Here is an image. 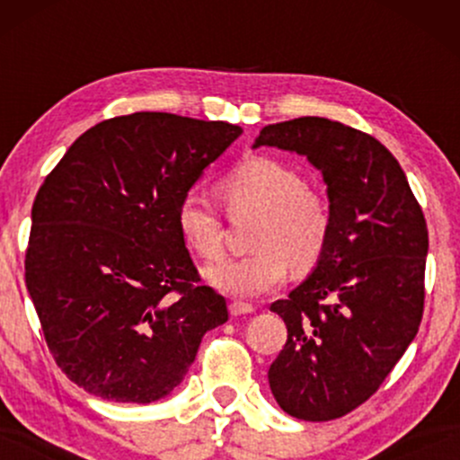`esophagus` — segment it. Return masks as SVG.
Returning a JSON list of instances; mask_svg holds the SVG:
<instances>
[{
	"instance_id": "34e87169",
	"label": "esophagus",
	"mask_w": 460,
	"mask_h": 460,
	"mask_svg": "<svg viewBox=\"0 0 460 460\" xmlns=\"http://www.w3.org/2000/svg\"><path fill=\"white\" fill-rule=\"evenodd\" d=\"M229 311H231V315H246V314H252L255 307L248 303H242V300H231Z\"/></svg>"
}]
</instances>
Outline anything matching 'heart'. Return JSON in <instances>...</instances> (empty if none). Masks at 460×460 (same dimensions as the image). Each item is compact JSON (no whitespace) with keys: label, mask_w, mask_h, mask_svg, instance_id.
Masks as SVG:
<instances>
[{"label":"heart","mask_w":460,"mask_h":460,"mask_svg":"<svg viewBox=\"0 0 460 460\" xmlns=\"http://www.w3.org/2000/svg\"><path fill=\"white\" fill-rule=\"evenodd\" d=\"M220 199L231 216L257 214L251 251L209 266V283L235 296H260L283 281L288 268L307 272L324 255L331 209L307 188L305 177L272 157H248L220 181ZM186 244L205 260L223 252V220L208 199L186 194L177 208Z\"/></svg>","instance_id":"1"}]
</instances>
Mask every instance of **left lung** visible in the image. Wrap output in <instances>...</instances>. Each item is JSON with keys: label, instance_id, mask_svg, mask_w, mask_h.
<instances>
[{"label": "left lung", "instance_id": "obj_1", "mask_svg": "<svg viewBox=\"0 0 460 460\" xmlns=\"http://www.w3.org/2000/svg\"><path fill=\"white\" fill-rule=\"evenodd\" d=\"M255 146L296 151L324 177L329 244L307 281L270 305L288 341L268 381L288 415L337 420L378 392L417 335L429 226L398 160L374 136L300 116L263 128Z\"/></svg>", "mask_w": 460, "mask_h": 460}]
</instances>
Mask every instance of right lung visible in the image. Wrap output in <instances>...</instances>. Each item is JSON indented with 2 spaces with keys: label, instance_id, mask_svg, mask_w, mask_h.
Listing matches in <instances>:
<instances>
[{
  "label": "right lung",
  "instance_id": "add662e5",
  "mask_svg": "<svg viewBox=\"0 0 460 460\" xmlns=\"http://www.w3.org/2000/svg\"><path fill=\"white\" fill-rule=\"evenodd\" d=\"M242 129L136 112L68 146L31 205L25 285L47 348L73 383L149 404L183 381L209 329L229 320L200 283L177 208Z\"/></svg>",
  "mask_w": 460,
  "mask_h": 460
}]
</instances>
